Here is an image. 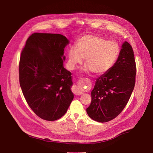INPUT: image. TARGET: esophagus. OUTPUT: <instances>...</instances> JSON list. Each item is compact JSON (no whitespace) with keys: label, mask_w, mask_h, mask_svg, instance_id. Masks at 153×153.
<instances>
[{"label":"esophagus","mask_w":153,"mask_h":153,"mask_svg":"<svg viewBox=\"0 0 153 153\" xmlns=\"http://www.w3.org/2000/svg\"><path fill=\"white\" fill-rule=\"evenodd\" d=\"M72 91H73V92L74 93V94H75L77 95V96H79V95L83 94V93H82V92L80 91V90L79 89V87L77 86H76V85L73 86V88H72Z\"/></svg>","instance_id":"34e87169"}]
</instances>
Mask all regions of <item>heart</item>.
<instances>
[{
	"label": "heart",
	"mask_w": 153,
	"mask_h": 153,
	"mask_svg": "<svg viewBox=\"0 0 153 153\" xmlns=\"http://www.w3.org/2000/svg\"><path fill=\"white\" fill-rule=\"evenodd\" d=\"M119 53L120 48L116 42L93 34L85 35L69 49L68 67L74 69L85 58L86 65L83 71L103 74L113 67Z\"/></svg>",
	"instance_id": "heart-1"
}]
</instances>
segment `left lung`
Listing matches in <instances>:
<instances>
[{
	"label": "left lung",
	"mask_w": 153,
	"mask_h": 153,
	"mask_svg": "<svg viewBox=\"0 0 153 153\" xmlns=\"http://www.w3.org/2000/svg\"><path fill=\"white\" fill-rule=\"evenodd\" d=\"M136 74L134 52L125 41L113 67L96 80L91 91V104L86 108L89 117L102 123L116 117L132 94Z\"/></svg>",
	"instance_id": "1"
}]
</instances>
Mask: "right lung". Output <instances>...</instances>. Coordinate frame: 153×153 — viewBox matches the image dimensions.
<instances>
[{"label":"right lung","mask_w":153,"mask_h":153,"mask_svg":"<svg viewBox=\"0 0 153 153\" xmlns=\"http://www.w3.org/2000/svg\"><path fill=\"white\" fill-rule=\"evenodd\" d=\"M69 43L62 34L35 33L22 51L20 85L28 105L42 119H60L73 100L71 73L63 67Z\"/></svg>","instance_id":"obj_1"}]
</instances>
